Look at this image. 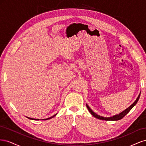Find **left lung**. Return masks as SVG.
<instances>
[{"label":"left lung","mask_w":146,"mask_h":146,"mask_svg":"<svg viewBox=\"0 0 146 146\" xmlns=\"http://www.w3.org/2000/svg\"><path fill=\"white\" fill-rule=\"evenodd\" d=\"M140 94H141V93L139 94V96H138V98H137L136 100L135 101V102H134L133 104H132V105H131L129 108H127L126 110H125L124 111H122V112L120 114H117V115H115V116H113V117H102V116H100L98 115V114H96L94 112L92 111V110L90 108L89 106H88L87 104H86V107H87L88 110H89L90 113L92 114V116H93L95 117H96V118L99 119H100V120H105V121H118V120H120V119H122L123 117H124V116L126 115V114L130 111V110H131V108H133V107H134V106L137 104V102H138V100H139V99Z\"/></svg>","instance_id":"obj_1"}]
</instances>
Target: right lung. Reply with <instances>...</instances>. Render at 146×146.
I'll list each match as a JSON object with an SVG mask.
<instances>
[{"instance_id": "right-lung-1", "label": "right lung", "mask_w": 146, "mask_h": 146, "mask_svg": "<svg viewBox=\"0 0 146 146\" xmlns=\"http://www.w3.org/2000/svg\"><path fill=\"white\" fill-rule=\"evenodd\" d=\"M56 114H55L54 116H52V117H49V118H47V119H42V120H48V119H51V118H52V117H54L55 116H56ZM29 119H32V120H39V119H33V118H30V117H28Z\"/></svg>"}]
</instances>
